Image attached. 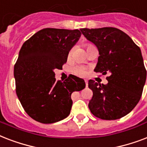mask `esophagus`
Wrapping results in <instances>:
<instances>
[{
    "label": "esophagus",
    "mask_w": 147,
    "mask_h": 147,
    "mask_svg": "<svg viewBox=\"0 0 147 147\" xmlns=\"http://www.w3.org/2000/svg\"><path fill=\"white\" fill-rule=\"evenodd\" d=\"M85 86L88 87V80H85Z\"/></svg>",
    "instance_id": "esophagus-1"
}]
</instances>
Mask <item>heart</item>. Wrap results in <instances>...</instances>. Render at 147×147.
<instances>
[{
    "label": "heart",
    "instance_id": "obj_1",
    "mask_svg": "<svg viewBox=\"0 0 147 147\" xmlns=\"http://www.w3.org/2000/svg\"><path fill=\"white\" fill-rule=\"evenodd\" d=\"M92 44H89V43H87V44H85V47H86V49H89L91 47H92ZM72 51L73 49H71V50L69 51V57H70L71 55V53H72ZM72 71H73L74 74H76V76H84L86 73V71H85V69L82 66H75L72 69Z\"/></svg>",
    "mask_w": 147,
    "mask_h": 147
}]
</instances>
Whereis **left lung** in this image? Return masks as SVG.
I'll use <instances>...</instances> for the list:
<instances>
[{
  "label": "left lung",
  "mask_w": 147,
  "mask_h": 147,
  "mask_svg": "<svg viewBox=\"0 0 147 147\" xmlns=\"http://www.w3.org/2000/svg\"><path fill=\"white\" fill-rule=\"evenodd\" d=\"M80 30L99 52L94 71L109 75L107 85L88 81V88L93 92L88 104L90 111L102 120L121 118L139 102L146 82L140 49L127 34L114 27Z\"/></svg>",
  "instance_id": "1"
}]
</instances>
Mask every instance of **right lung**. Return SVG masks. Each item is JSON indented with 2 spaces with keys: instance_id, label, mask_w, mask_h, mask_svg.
<instances>
[{
  "instance_id": "1",
  "label": "right lung",
  "mask_w": 147,
  "mask_h": 147,
  "mask_svg": "<svg viewBox=\"0 0 147 147\" xmlns=\"http://www.w3.org/2000/svg\"><path fill=\"white\" fill-rule=\"evenodd\" d=\"M78 30L46 28L22 46L14 65L16 93L26 113L42 123L62 121L70 114L71 94L85 88V81L70 75L56 81L55 69L67 62L70 49L79 40Z\"/></svg>"
}]
</instances>
